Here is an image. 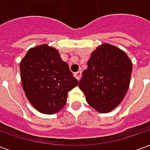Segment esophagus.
I'll use <instances>...</instances> for the list:
<instances>
[{"label": "esophagus", "instance_id": "34e87169", "mask_svg": "<svg viewBox=\"0 0 150 150\" xmlns=\"http://www.w3.org/2000/svg\"><path fill=\"white\" fill-rule=\"evenodd\" d=\"M74 75H75V77L78 80H79L80 79V78H81V75H82V71H78L77 72H75V74H74Z\"/></svg>", "mask_w": 150, "mask_h": 150}]
</instances>
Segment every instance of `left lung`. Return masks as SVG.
Wrapping results in <instances>:
<instances>
[{
    "mask_svg": "<svg viewBox=\"0 0 150 150\" xmlns=\"http://www.w3.org/2000/svg\"><path fill=\"white\" fill-rule=\"evenodd\" d=\"M132 66L126 53L116 46L108 43L98 46L79 83L88 104L101 113L117 107L129 89Z\"/></svg>",
    "mask_w": 150,
    "mask_h": 150,
    "instance_id": "obj_1",
    "label": "left lung"
}]
</instances>
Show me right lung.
<instances>
[{"label":"right lung","mask_w":150,"mask_h":150,"mask_svg":"<svg viewBox=\"0 0 150 150\" xmlns=\"http://www.w3.org/2000/svg\"><path fill=\"white\" fill-rule=\"evenodd\" d=\"M22 88L38 112L54 114L64 107L67 93L79 84L59 51L48 45L28 50L20 62Z\"/></svg>","instance_id":"right-lung-1"}]
</instances>
